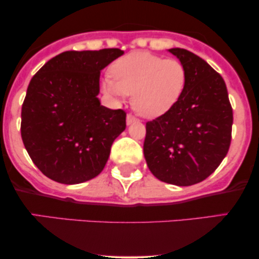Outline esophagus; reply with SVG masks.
<instances>
[{
  "mask_svg": "<svg viewBox=\"0 0 259 259\" xmlns=\"http://www.w3.org/2000/svg\"><path fill=\"white\" fill-rule=\"evenodd\" d=\"M136 120H138V119H136V118L134 117V115H132V114H127L126 115V125H130V124L135 123Z\"/></svg>",
  "mask_w": 259,
  "mask_h": 259,
  "instance_id": "obj_1",
  "label": "esophagus"
}]
</instances>
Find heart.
I'll return each instance as SVG.
<instances>
[{
	"instance_id": "heart-1",
	"label": "heart",
	"mask_w": 259,
	"mask_h": 259,
	"mask_svg": "<svg viewBox=\"0 0 259 259\" xmlns=\"http://www.w3.org/2000/svg\"><path fill=\"white\" fill-rule=\"evenodd\" d=\"M111 72L113 78L105 76L101 82L102 91L115 100L133 93V108L151 119L168 113L179 102L187 82V70L180 61L145 51L118 58Z\"/></svg>"
}]
</instances>
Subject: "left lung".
I'll use <instances>...</instances> for the list:
<instances>
[{"mask_svg":"<svg viewBox=\"0 0 259 259\" xmlns=\"http://www.w3.org/2000/svg\"><path fill=\"white\" fill-rule=\"evenodd\" d=\"M185 65V91L165 114L146 124L144 154L160 181L177 186L201 183L218 168L231 141L233 109L227 85L195 53L169 49Z\"/></svg>","mask_w":259,"mask_h":259,"instance_id":"left-lung-1","label":"left lung"}]
</instances>
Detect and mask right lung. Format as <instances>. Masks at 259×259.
Returning a JSON list of instances; mask_svg holds the SVG:
<instances>
[{"label": "right lung", "instance_id": "1", "mask_svg": "<svg viewBox=\"0 0 259 259\" xmlns=\"http://www.w3.org/2000/svg\"><path fill=\"white\" fill-rule=\"evenodd\" d=\"M119 49L65 51L32 76L22 107V139L34 164L50 179L75 185L105 168L126 113L101 105V70Z\"/></svg>", "mask_w": 259, "mask_h": 259}]
</instances>
